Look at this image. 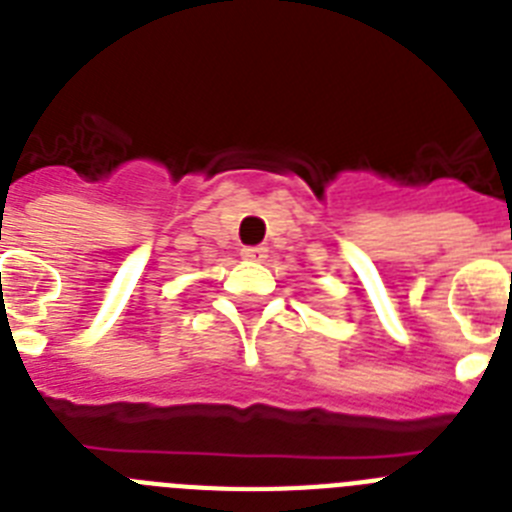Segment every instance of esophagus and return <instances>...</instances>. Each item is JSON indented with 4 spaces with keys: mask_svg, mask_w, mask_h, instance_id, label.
<instances>
[{
    "mask_svg": "<svg viewBox=\"0 0 512 512\" xmlns=\"http://www.w3.org/2000/svg\"><path fill=\"white\" fill-rule=\"evenodd\" d=\"M265 247H244L242 250V257L244 260H262V257H265Z\"/></svg>",
    "mask_w": 512,
    "mask_h": 512,
    "instance_id": "34e87169",
    "label": "esophagus"
}]
</instances>
